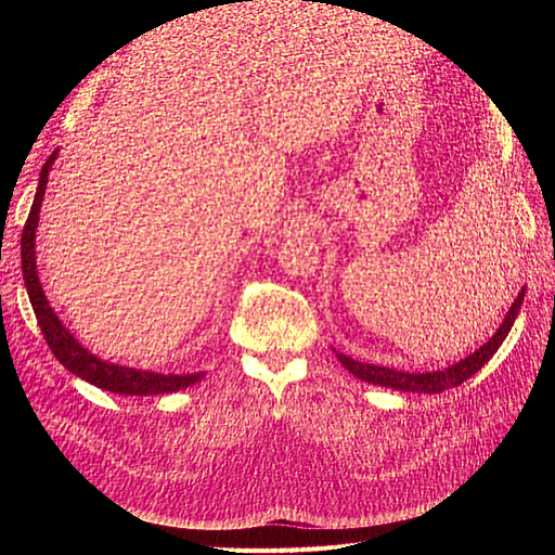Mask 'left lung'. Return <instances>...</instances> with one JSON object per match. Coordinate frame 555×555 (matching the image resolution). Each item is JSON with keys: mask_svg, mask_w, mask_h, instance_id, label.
Returning a JSON list of instances; mask_svg holds the SVG:
<instances>
[{"mask_svg": "<svg viewBox=\"0 0 555 555\" xmlns=\"http://www.w3.org/2000/svg\"><path fill=\"white\" fill-rule=\"evenodd\" d=\"M524 294L526 287L520 289V294L516 296V300L512 304L505 322L495 331L493 338L486 343L483 347H479L475 354H469L467 359H463L461 363L444 367V371H433V373H402L396 371V367H386V365H373V363H361L349 359L345 354H338V361L347 367V371L363 379V382H371V384H379V386H391V389L398 391H412V393H440L451 389V386H459L465 379L473 377L477 371H481L483 363H489V359H493V354L498 351V347L502 345V340L507 338V333L514 324V319L524 306Z\"/></svg>", "mask_w": 555, "mask_h": 555, "instance_id": "8db88e82", "label": "left lung"}]
</instances>
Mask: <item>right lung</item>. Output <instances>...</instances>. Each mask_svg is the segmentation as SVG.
I'll return each mask as SVG.
<instances>
[{"label":"right lung","mask_w":555,"mask_h":555,"mask_svg":"<svg viewBox=\"0 0 555 555\" xmlns=\"http://www.w3.org/2000/svg\"><path fill=\"white\" fill-rule=\"evenodd\" d=\"M57 159V150L48 157L41 169L39 178V190L35 196V204H31V210L27 215V222L23 229V238H21V259H23V278H25V287L31 300V308H35L37 322L41 326L43 338L53 351L55 359L66 367V371L78 375L80 379H86L99 389H106L120 396H153V393H173L180 389H188L190 384L198 382L201 373L194 375H162V373H145V371H133V367L125 365H115L106 363L102 359L92 357L88 349H82L74 335L62 326L57 314L53 308L48 306V298L41 289V282L37 275V257H35V231L39 224V210H41V201L46 194V184H48V171L53 162Z\"/></svg>","instance_id":"add662e5"}]
</instances>
